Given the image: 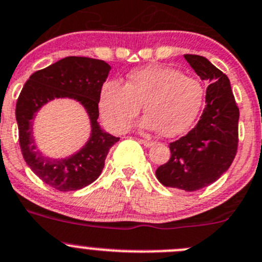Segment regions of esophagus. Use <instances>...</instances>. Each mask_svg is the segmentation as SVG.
<instances>
[{"label":"esophagus","instance_id":"obj_1","mask_svg":"<svg viewBox=\"0 0 262 262\" xmlns=\"http://www.w3.org/2000/svg\"><path fill=\"white\" fill-rule=\"evenodd\" d=\"M140 143L143 144L144 146H146V148H149V146H151V145H153V144H154L153 141L150 140V139H141Z\"/></svg>","mask_w":262,"mask_h":262}]
</instances>
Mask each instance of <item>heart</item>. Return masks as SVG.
I'll use <instances>...</instances> for the list:
<instances>
[{
  "label": "heart",
  "mask_w": 262,
  "mask_h": 262,
  "mask_svg": "<svg viewBox=\"0 0 262 262\" xmlns=\"http://www.w3.org/2000/svg\"><path fill=\"white\" fill-rule=\"evenodd\" d=\"M204 100V89L196 79L170 67L153 66L133 71L124 86L109 81L101 87L99 112L113 133H124L140 112L139 127L159 129L166 138L181 135L193 124Z\"/></svg>",
  "instance_id": "obj_1"
}]
</instances>
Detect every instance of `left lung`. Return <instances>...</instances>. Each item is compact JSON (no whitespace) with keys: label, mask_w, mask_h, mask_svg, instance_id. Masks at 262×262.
Listing matches in <instances>:
<instances>
[{"label":"left lung","mask_w":262,"mask_h":262,"mask_svg":"<svg viewBox=\"0 0 262 262\" xmlns=\"http://www.w3.org/2000/svg\"><path fill=\"white\" fill-rule=\"evenodd\" d=\"M202 79L208 81L206 108L185 136L170 144L171 157L156 176L164 186L194 191L215 183L228 171L238 148L239 109L228 77L208 59L184 55Z\"/></svg>","instance_id":"obj_1"}]
</instances>
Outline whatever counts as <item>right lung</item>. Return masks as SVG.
Returning a JSON list of instances; mask_svg holds the SVG:
<instances>
[{"mask_svg": "<svg viewBox=\"0 0 262 262\" xmlns=\"http://www.w3.org/2000/svg\"><path fill=\"white\" fill-rule=\"evenodd\" d=\"M104 60L68 56L37 71L24 84L16 103L19 143L24 161L43 183L60 191L79 190L100 176L108 151L119 138L99 124V95L111 72ZM55 98H72L85 108L92 133L86 144L66 159H51L38 149L33 136L34 117Z\"/></svg>", "mask_w": 262, "mask_h": 262, "instance_id": "1", "label": "right lung"}]
</instances>
